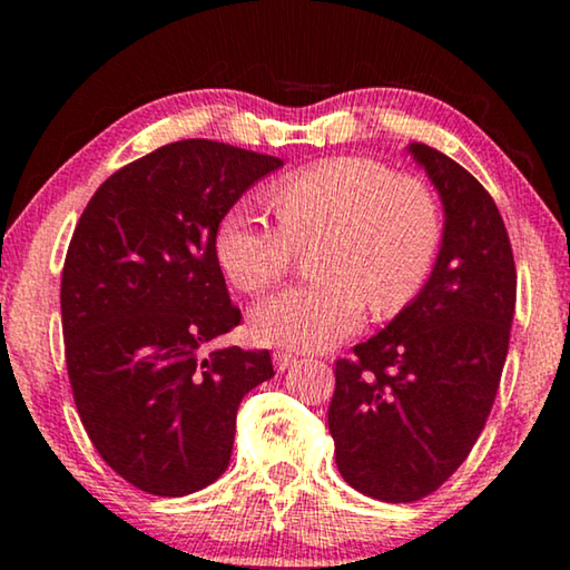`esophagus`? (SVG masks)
I'll use <instances>...</instances> for the list:
<instances>
[{
	"instance_id": "34e87169",
	"label": "esophagus",
	"mask_w": 570,
	"mask_h": 570,
	"mask_svg": "<svg viewBox=\"0 0 570 570\" xmlns=\"http://www.w3.org/2000/svg\"><path fill=\"white\" fill-rule=\"evenodd\" d=\"M272 361H275L277 373H285L287 368H291V365H295V361H298V357L291 355V353H275V355H272Z\"/></svg>"
}]
</instances>
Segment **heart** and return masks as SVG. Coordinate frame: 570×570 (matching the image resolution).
Masks as SVG:
<instances>
[{
	"label": "heart",
	"instance_id": "heart-1",
	"mask_svg": "<svg viewBox=\"0 0 570 570\" xmlns=\"http://www.w3.org/2000/svg\"><path fill=\"white\" fill-rule=\"evenodd\" d=\"M272 223L254 202H236L215 230V254L228 279L256 293L291 267L293 248L322 236L318 275L252 308V334L264 345L326 350L363 322L365 303L389 316L420 293L441 244V209L420 178L392 174L368 158H337L301 168L272 186Z\"/></svg>",
	"mask_w": 570,
	"mask_h": 570
}]
</instances>
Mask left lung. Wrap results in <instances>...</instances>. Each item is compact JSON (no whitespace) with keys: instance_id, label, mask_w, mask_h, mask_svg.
Masks as SVG:
<instances>
[{"instance_id":"obj_1","label":"left lung","mask_w":570,"mask_h":570,"mask_svg":"<svg viewBox=\"0 0 570 570\" xmlns=\"http://www.w3.org/2000/svg\"><path fill=\"white\" fill-rule=\"evenodd\" d=\"M407 153L443 207L441 248L420 293L353 361H337L330 433L347 485L386 503L441 488L495 402L517 308V267L495 202L423 142Z\"/></svg>"}]
</instances>
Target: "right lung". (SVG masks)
Masks as SVG:
<instances>
[{
  "label": "right lung",
  "mask_w": 570,
  "mask_h": 570,
  "mask_svg": "<svg viewBox=\"0 0 570 570\" xmlns=\"http://www.w3.org/2000/svg\"><path fill=\"white\" fill-rule=\"evenodd\" d=\"M279 158L181 139L100 184L61 272L75 404L92 446L145 493L178 498L228 470L244 396L269 350L209 342L240 322L215 254L220 217Z\"/></svg>",
  "instance_id": "right-lung-1"
}]
</instances>
